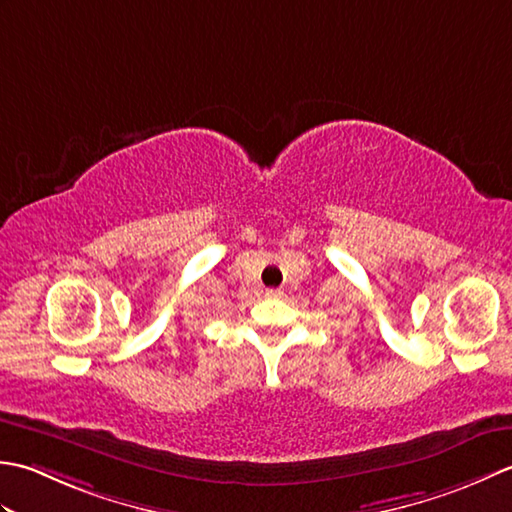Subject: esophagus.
<instances>
[{
    "label": "esophagus",
    "mask_w": 512,
    "mask_h": 512,
    "mask_svg": "<svg viewBox=\"0 0 512 512\" xmlns=\"http://www.w3.org/2000/svg\"><path fill=\"white\" fill-rule=\"evenodd\" d=\"M265 296L267 298H280V296H283V291H280V289H267Z\"/></svg>",
    "instance_id": "obj_1"
}]
</instances>
